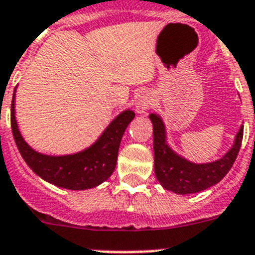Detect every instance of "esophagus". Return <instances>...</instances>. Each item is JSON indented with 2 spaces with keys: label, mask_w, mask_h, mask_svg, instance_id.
I'll use <instances>...</instances> for the list:
<instances>
[{
  "label": "esophagus",
  "mask_w": 255,
  "mask_h": 255,
  "mask_svg": "<svg viewBox=\"0 0 255 255\" xmlns=\"http://www.w3.org/2000/svg\"><path fill=\"white\" fill-rule=\"evenodd\" d=\"M149 106H150V97L149 95L142 94L136 99V113L137 114H145Z\"/></svg>",
  "instance_id": "esophagus-1"
}]
</instances>
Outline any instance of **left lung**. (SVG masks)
Wrapping results in <instances>:
<instances>
[{"label": "left lung", "instance_id": "obj_1", "mask_svg": "<svg viewBox=\"0 0 255 255\" xmlns=\"http://www.w3.org/2000/svg\"><path fill=\"white\" fill-rule=\"evenodd\" d=\"M153 124V149H154V173L163 188L177 194H194L216 185L228 174L240 152L244 136V127L236 136L235 145L223 158L211 163L188 162L171 150L165 142V126L161 118L150 114Z\"/></svg>", "mask_w": 255, "mask_h": 255}]
</instances>
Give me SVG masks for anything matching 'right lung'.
I'll return each instance as SVG.
<instances>
[{
  "label": "right lung",
  "mask_w": 255,
  "mask_h": 255,
  "mask_svg": "<svg viewBox=\"0 0 255 255\" xmlns=\"http://www.w3.org/2000/svg\"><path fill=\"white\" fill-rule=\"evenodd\" d=\"M14 95L15 94H13L10 115L11 131L18 150L34 173L44 181L68 190H86L95 187L113 174L117 166L122 137L127 126L134 118L133 111L127 110L118 115L94 145L84 152L70 156L52 157L35 152L20 136L14 115Z\"/></svg>",
  "instance_id": "add662e5"
}]
</instances>
